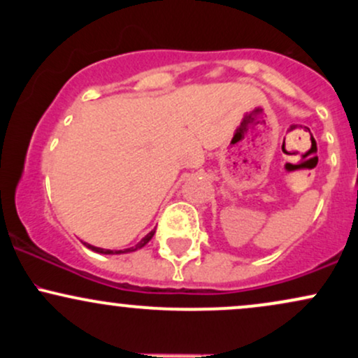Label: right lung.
I'll list each match as a JSON object with an SVG mask.
<instances>
[{
  "instance_id": "right-lung-1",
  "label": "right lung",
  "mask_w": 358,
  "mask_h": 358,
  "mask_svg": "<svg viewBox=\"0 0 358 358\" xmlns=\"http://www.w3.org/2000/svg\"><path fill=\"white\" fill-rule=\"evenodd\" d=\"M155 236V231H151L150 234H148V236L145 237V239H141V242H138L136 245H134V248H129V249H124V250H110V249H101V248H96V245H90V244H85L87 245L89 249H92L94 252H101V254H121V252H131V250H136V249H141V248H145V245L148 244V242L151 241V237Z\"/></svg>"
}]
</instances>
